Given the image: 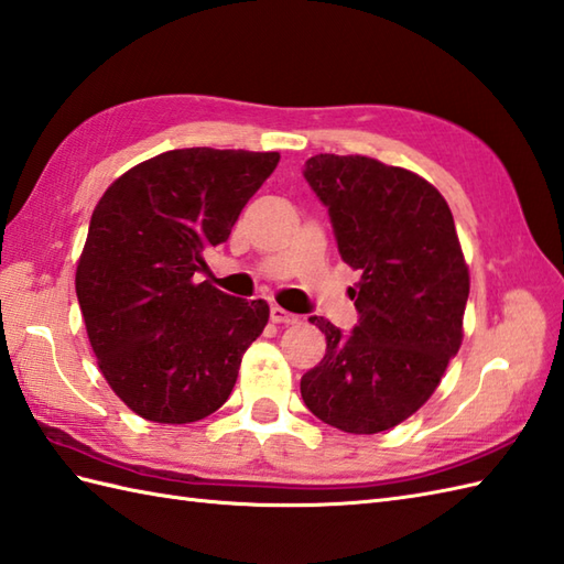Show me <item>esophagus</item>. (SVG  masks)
<instances>
[{"label":"esophagus","mask_w":564,"mask_h":564,"mask_svg":"<svg viewBox=\"0 0 564 564\" xmlns=\"http://www.w3.org/2000/svg\"><path fill=\"white\" fill-rule=\"evenodd\" d=\"M269 314H271V322H273V324H295V322H297V314L288 312V310L279 307V305H271Z\"/></svg>","instance_id":"obj_1"}]
</instances>
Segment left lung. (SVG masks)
Returning a JSON list of instances; mask_svg holds the SVG:
<instances>
[{
  "label": "left lung",
  "instance_id": "8db88e82",
  "mask_svg": "<svg viewBox=\"0 0 564 564\" xmlns=\"http://www.w3.org/2000/svg\"><path fill=\"white\" fill-rule=\"evenodd\" d=\"M303 175L360 281L348 291L358 310L348 334L310 317L326 352L300 394L326 425L375 435L421 409L459 350L468 267L447 202L411 170L319 153Z\"/></svg>",
  "mask_w": 564,
  "mask_h": 564
}]
</instances>
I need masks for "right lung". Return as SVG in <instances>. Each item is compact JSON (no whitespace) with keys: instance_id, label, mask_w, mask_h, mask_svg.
Listing matches in <instances>:
<instances>
[{"instance_id":"right-lung-1","label":"right lung","mask_w":564,"mask_h":564,"mask_svg":"<svg viewBox=\"0 0 564 564\" xmlns=\"http://www.w3.org/2000/svg\"><path fill=\"white\" fill-rule=\"evenodd\" d=\"M279 153L175 149L100 196L76 267L88 341L112 391L153 423H194L228 401L269 305L194 283Z\"/></svg>"}]
</instances>
